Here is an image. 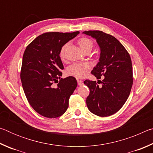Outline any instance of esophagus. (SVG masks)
Instances as JSON below:
<instances>
[{"mask_svg": "<svg viewBox=\"0 0 153 153\" xmlns=\"http://www.w3.org/2000/svg\"><path fill=\"white\" fill-rule=\"evenodd\" d=\"M77 84H78V86H82V85H83V82L82 81V80L77 79Z\"/></svg>", "mask_w": 153, "mask_h": 153, "instance_id": "esophagus-1", "label": "esophagus"}]
</instances>
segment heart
<instances>
[{
  "instance_id": "obj_1",
  "label": "heart",
  "mask_w": 153,
  "mask_h": 153,
  "mask_svg": "<svg viewBox=\"0 0 153 153\" xmlns=\"http://www.w3.org/2000/svg\"><path fill=\"white\" fill-rule=\"evenodd\" d=\"M77 44H78L79 46L83 52L87 50L91 51L93 46H94L93 41L87 37H82L79 38L77 41ZM66 48L67 45H64L61 48L60 53V56L61 58L64 57V53ZM88 69L89 65L86 63H74L71 65V66H69L68 70H67V73L70 76L77 77V78H82L86 75Z\"/></svg>"
}]
</instances>
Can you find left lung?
Wrapping results in <instances>:
<instances>
[{
  "instance_id": "1",
  "label": "left lung",
  "mask_w": 153,
  "mask_h": 153,
  "mask_svg": "<svg viewBox=\"0 0 153 153\" xmlns=\"http://www.w3.org/2000/svg\"><path fill=\"white\" fill-rule=\"evenodd\" d=\"M83 33L96 39L100 50L99 62L91 73L97 79L105 77L100 87L95 81H84L90 89L87 107L94 115L107 117L117 113L130 94L133 84L130 56L113 36L98 30L85 31Z\"/></svg>"
}]
</instances>
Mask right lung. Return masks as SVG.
Here are the masks:
<instances>
[{
  "label": "right lung",
  "instance_id": "add662e5",
  "mask_svg": "<svg viewBox=\"0 0 153 153\" xmlns=\"http://www.w3.org/2000/svg\"><path fill=\"white\" fill-rule=\"evenodd\" d=\"M79 33H42L25 48L20 75L23 89L30 105L44 117H60L69 107L77 83L72 76L61 78L64 67L59 55L62 47ZM54 82L58 83L56 87Z\"/></svg>",
  "mask_w": 153,
  "mask_h": 153
}]
</instances>
